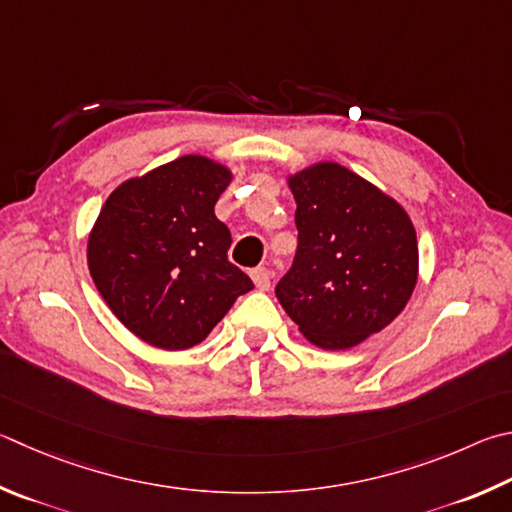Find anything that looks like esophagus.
<instances>
[{
    "label": "esophagus",
    "instance_id": "obj_1",
    "mask_svg": "<svg viewBox=\"0 0 512 512\" xmlns=\"http://www.w3.org/2000/svg\"><path fill=\"white\" fill-rule=\"evenodd\" d=\"M250 277H253V284H255V288L257 291H268V288H271V280H273V273L268 271V268H264V266H259V268H255L253 273H250Z\"/></svg>",
    "mask_w": 512,
    "mask_h": 512
}]
</instances>
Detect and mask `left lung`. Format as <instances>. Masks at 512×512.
I'll return each instance as SVG.
<instances>
[{
	"instance_id": "8db88e82",
	"label": "left lung",
	"mask_w": 512,
	"mask_h": 512,
	"mask_svg": "<svg viewBox=\"0 0 512 512\" xmlns=\"http://www.w3.org/2000/svg\"><path fill=\"white\" fill-rule=\"evenodd\" d=\"M297 203V253L277 300L311 345L351 349L392 324L418 280L407 210L336 161L286 176Z\"/></svg>"
}]
</instances>
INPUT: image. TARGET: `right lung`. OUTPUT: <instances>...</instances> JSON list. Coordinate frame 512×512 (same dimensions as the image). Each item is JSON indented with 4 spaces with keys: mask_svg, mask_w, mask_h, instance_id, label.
Here are the masks:
<instances>
[{
    "mask_svg": "<svg viewBox=\"0 0 512 512\" xmlns=\"http://www.w3.org/2000/svg\"><path fill=\"white\" fill-rule=\"evenodd\" d=\"M230 167L185 154L109 194L87 239L89 273L111 313L147 345L183 351L217 327L250 277L228 262L215 203Z\"/></svg>",
    "mask_w": 512,
    "mask_h": 512,
    "instance_id": "right-lung-1",
    "label": "right lung"
}]
</instances>
